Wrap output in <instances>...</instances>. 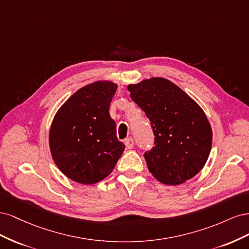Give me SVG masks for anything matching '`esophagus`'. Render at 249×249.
<instances>
[{
  "label": "esophagus",
  "instance_id": "34e87169",
  "mask_svg": "<svg viewBox=\"0 0 249 249\" xmlns=\"http://www.w3.org/2000/svg\"><path fill=\"white\" fill-rule=\"evenodd\" d=\"M124 144H125V146H126V148L127 149H132L133 148V146H134V140H133V138H127V139H125V141H124Z\"/></svg>",
  "mask_w": 249,
  "mask_h": 249
}]
</instances>
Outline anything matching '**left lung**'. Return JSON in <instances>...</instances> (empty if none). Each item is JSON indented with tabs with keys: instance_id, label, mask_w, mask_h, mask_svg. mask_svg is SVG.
Masks as SVG:
<instances>
[{
	"instance_id": "left-lung-1",
	"label": "left lung",
	"mask_w": 249,
	"mask_h": 249,
	"mask_svg": "<svg viewBox=\"0 0 249 249\" xmlns=\"http://www.w3.org/2000/svg\"><path fill=\"white\" fill-rule=\"evenodd\" d=\"M131 99L145 112L155 146L145 152L149 172L165 185H179L205 166L212 129L205 112L184 90L164 78L130 84Z\"/></svg>"
}]
</instances>
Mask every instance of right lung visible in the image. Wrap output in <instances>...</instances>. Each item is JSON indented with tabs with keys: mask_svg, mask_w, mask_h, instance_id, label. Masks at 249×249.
Here are the masks:
<instances>
[{
	"mask_svg": "<svg viewBox=\"0 0 249 249\" xmlns=\"http://www.w3.org/2000/svg\"><path fill=\"white\" fill-rule=\"evenodd\" d=\"M117 85L96 81L80 88L57 111L50 129L51 154L63 175L83 185L107 178L124 144L109 114Z\"/></svg>",
	"mask_w": 249,
	"mask_h": 249,
	"instance_id": "1",
	"label": "right lung"
}]
</instances>
